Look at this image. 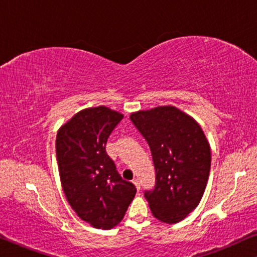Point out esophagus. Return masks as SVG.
Segmentation results:
<instances>
[{"instance_id":"34e87169","label":"esophagus","mask_w":257,"mask_h":257,"mask_svg":"<svg viewBox=\"0 0 257 257\" xmlns=\"http://www.w3.org/2000/svg\"><path fill=\"white\" fill-rule=\"evenodd\" d=\"M133 183H134V185L136 186L137 190H140V189H141V185H140V181H139V180H137V179H134V180H133Z\"/></svg>"}]
</instances>
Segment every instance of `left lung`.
Segmentation results:
<instances>
[{
	"instance_id": "8db88e82",
	"label": "left lung",
	"mask_w": 257,
	"mask_h": 257,
	"mask_svg": "<svg viewBox=\"0 0 257 257\" xmlns=\"http://www.w3.org/2000/svg\"><path fill=\"white\" fill-rule=\"evenodd\" d=\"M147 140L156 168V186L145 191L151 212L167 224L179 223L195 210L204 194L211 149L201 125L174 106L130 114Z\"/></svg>"
}]
</instances>
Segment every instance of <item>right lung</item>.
<instances>
[{"label": "right lung", "instance_id": "obj_1", "mask_svg": "<svg viewBox=\"0 0 257 257\" xmlns=\"http://www.w3.org/2000/svg\"><path fill=\"white\" fill-rule=\"evenodd\" d=\"M122 117L123 114L106 106L90 107L61 125L56 135L63 193L80 219L94 228L115 227L136 194L135 186L121 178L105 149Z\"/></svg>", "mask_w": 257, "mask_h": 257}]
</instances>
